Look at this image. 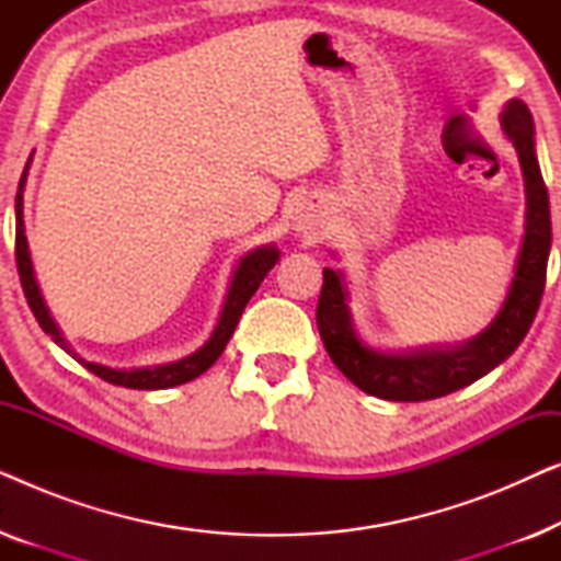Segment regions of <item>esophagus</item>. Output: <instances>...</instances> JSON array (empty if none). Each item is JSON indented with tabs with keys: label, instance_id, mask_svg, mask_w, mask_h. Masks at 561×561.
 Masks as SVG:
<instances>
[{
	"label": "esophagus",
	"instance_id": "34e87169",
	"mask_svg": "<svg viewBox=\"0 0 561 561\" xmlns=\"http://www.w3.org/2000/svg\"><path fill=\"white\" fill-rule=\"evenodd\" d=\"M321 227H324V219H321L319 211L313 209H306V211H298L296 217V232L309 237V240H317L321 234Z\"/></svg>",
	"mask_w": 561,
	"mask_h": 561
}]
</instances>
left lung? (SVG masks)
Wrapping results in <instances>:
<instances>
[{
  "mask_svg": "<svg viewBox=\"0 0 561 561\" xmlns=\"http://www.w3.org/2000/svg\"><path fill=\"white\" fill-rule=\"evenodd\" d=\"M501 129L518 152L526 186V225L508 294L493 321L478 336L447 347L375 350L357 334L344 273L324 267V286L317 309L321 342L332 363L365 393L386 401H432L455 393L505 363L531 329L541 304L551 250L549 194L536 160L531 112L520 99L505 102Z\"/></svg>",
  "mask_w": 561,
  "mask_h": 561,
  "instance_id": "obj_1",
  "label": "left lung"
}]
</instances>
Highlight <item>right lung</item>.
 Returning <instances> with one entry per match:
<instances>
[{
    "mask_svg": "<svg viewBox=\"0 0 561 561\" xmlns=\"http://www.w3.org/2000/svg\"><path fill=\"white\" fill-rule=\"evenodd\" d=\"M30 163H33V156L27 158V165L20 179L18 198H14V221H18V229H14V255H18L22 290H25L30 309H33L37 324L43 327V332L50 334V340L56 342L60 350H66L76 363H81L87 370L99 375V378L106 382H112V386L135 388V390H163V388H173V386H181V382L194 380L202 373L209 370V367L219 359L221 352H225L229 336L234 334L237 321H240L244 306H248L252 294H255L260 283L265 280V275L271 273L275 263L280 260V250L275 248V244H263V248L244 252V255L237 260L217 324H214L209 340H206L196 352H191V355L175 359V363L152 365V367H129V370H125V367H106L99 363H89V359H83L79 352L66 342V336L56 324V319L50 317V309L45 306L41 286H37L33 257H30L27 237H25V217H22V209H25V204L22 202H25V183H27Z\"/></svg>",
    "mask_w": 561,
    "mask_h": 561,
    "instance_id": "right-lung-1",
    "label": "right lung"
}]
</instances>
